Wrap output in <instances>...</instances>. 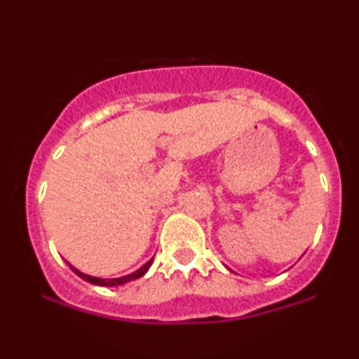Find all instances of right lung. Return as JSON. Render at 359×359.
<instances>
[{
    "label": "right lung",
    "mask_w": 359,
    "mask_h": 359,
    "mask_svg": "<svg viewBox=\"0 0 359 359\" xmlns=\"http://www.w3.org/2000/svg\"><path fill=\"white\" fill-rule=\"evenodd\" d=\"M151 263H154V258H151L150 262H147L145 265L142 266V269H138L137 271H133V273L125 275V277H119V278H97V277H90V275H86V273H82V271H79L77 269H74L72 265H69V266H71L74 273L79 275V277H81L82 280H86V282L94 283V285H101V287H118V285H123V283H126V282H131V280H137V278H140V277H143V275H145L147 271H148V269H150V266H151Z\"/></svg>",
    "instance_id": "add662e5"
}]
</instances>
